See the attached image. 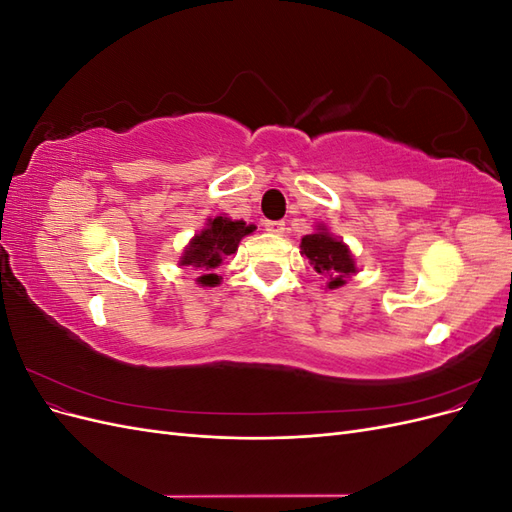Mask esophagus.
Wrapping results in <instances>:
<instances>
[{
    "mask_svg": "<svg viewBox=\"0 0 512 512\" xmlns=\"http://www.w3.org/2000/svg\"><path fill=\"white\" fill-rule=\"evenodd\" d=\"M265 228L271 232V235H284L286 222H282V220H269V222H265Z\"/></svg>",
    "mask_w": 512,
    "mask_h": 512,
    "instance_id": "1",
    "label": "esophagus"
}]
</instances>
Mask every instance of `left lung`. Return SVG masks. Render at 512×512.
<instances>
[{
	"instance_id": "left-lung-1",
	"label": "left lung",
	"mask_w": 512,
	"mask_h": 512,
	"mask_svg": "<svg viewBox=\"0 0 512 512\" xmlns=\"http://www.w3.org/2000/svg\"><path fill=\"white\" fill-rule=\"evenodd\" d=\"M301 254L309 258L316 273H327L329 275V288L344 286L348 277L356 271L354 258L348 247L333 239L327 228H320L314 235H305L301 239Z\"/></svg>"
}]
</instances>
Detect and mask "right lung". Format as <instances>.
<instances>
[{"mask_svg": "<svg viewBox=\"0 0 512 512\" xmlns=\"http://www.w3.org/2000/svg\"><path fill=\"white\" fill-rule=\"evenodd\" d=\"M254 226H247L245 222H232L228 218H215L209 220L207 228L196 235L190 245L185 247V252L181 256V265H192L196 269L203 271V275L198 277V284L203 286H215L220 284L222 277L218 273H213V269H218L222 265V260L230 254L237 252L239 241L250 235Z\"/></svg>", "mask_w": 512, "mask_h": 512, "instance_id": "add662e5", "label": "right lung"}]
</instances>
